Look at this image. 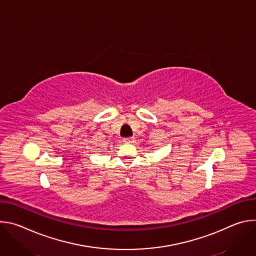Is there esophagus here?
I'll list each match as a JSON object with an SVG mask.
<instances>
[{
    "label": "esophagus",
    "instance_id": "34e87169",
    "mask_svg": "<svg viewBox=\"0 0 256 256\" xmlns=\"http://www.w3.org/2000/svg\"><path fill=\"white\" fill-rule=\"evenodd\" d=\"M124 142H128V144H130V142H134V136L124 138Z\"/></svg>",
    "mask_w": 256,
    "mask_h": 256
}]
</instances>
